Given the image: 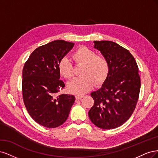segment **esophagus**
Here are the masks:
<instances>
[{"instance_id": "34e87169", "label": "esophagus", "mask_w": 158, "mask_h": 158, "mask_svg": "<svg viewBox=\"0 0 158 158\" xmlns=\"http://www.w3.org/2000/svg\"><path fill=\"white\" fill-rule=\"evenodd\" d=\"M85 96L84 94H77L76 95V98L77 99H81Z\"/></svg>"}]
</instances>
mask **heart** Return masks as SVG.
Returning <instances> with one entry per match:
<instances>
[{
  "mask_svg": "<svg viewBox=\"0 0 158 158\" xmlns=\"http://www.w3.org/2000/svg\"><path fill=\"white\" fill-rule=\"evenodd\" d=\"M76 64H83L81 71L83 75L68 84V89L75 94H83L93 88L94 83H104L110 73V63L102 55H98L94 50L86 47H80L72 54ZM60 75L68 79L74 76L73 65L67 58L61 59L58 65Z\"/></svg>",
  "mask_w": 158,
  "mask_h": 158,
  "instance_id": "b5f03b06",
  "label": "heart"
}]
</instances>
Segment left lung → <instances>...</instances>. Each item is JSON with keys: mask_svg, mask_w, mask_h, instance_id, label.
<instances>
[{"mask_svg": "<svg viewBox=\"0 0 158 158\" xmlns=\"http://www.w3.org/2000/svg\"><path fill=\"white\" fill-rule=\"evenodd\" d=\"M94 42L97 48L110 63V73L102 88L90 94L94 105L89 111L96 126L112 129L128 120L139 97L140 78L139 67L127 49L114 42Z\"/></svg>", "mask_w": 158, "mask_h": 158, "instance_id": "1", "label": "left lung"}]
</instances>
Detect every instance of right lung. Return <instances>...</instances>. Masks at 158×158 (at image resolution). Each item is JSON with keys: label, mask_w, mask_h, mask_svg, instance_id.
Instances as JSON below:
<instances>
[{"label": "right lung", "mask_w": 158, "mask_h": 158, "mask_svg": "<svg viewBox=\"0 0 158 158\" xmlns=\"http://www.w3.org/2000/svg\"><path fill=\"white\" fill-rule=\"evenodd\" d=\"M62 40L40 46L29 56L22 74L23 100L28 113L39 125L55 128L67 120L75 96L59 94L64 86L58 65L73 47Z\"/></svg>", "instance_id": "add662e5"}]
</instances>
